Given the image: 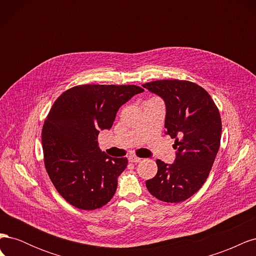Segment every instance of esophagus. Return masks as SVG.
<instances>
[{
  "instance_id": "obj_1",
  "label": "esophagus",
  "mask_w": 256,
  "mask_h": 256,
  "mask_svg": "<svg viewBox=\"0 0 256 256\" xmlns=\"http://www.w3.org/2000/svg\"><path fill=\"white\" fill-rule=\"evenodd\" d=\"M128 160H129V162H134V164H138V162L141 161V158L134 156V154H130V156L128 157Z\"/></svg>"
}]
</instances>
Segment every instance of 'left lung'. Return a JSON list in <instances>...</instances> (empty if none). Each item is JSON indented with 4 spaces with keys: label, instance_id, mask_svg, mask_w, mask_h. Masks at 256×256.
<instances>
[{
    "label": "left lung",
    "instance_id": "left-lung-1",
    "mask_svg": "<svg viewBox=\"0 0 256 256\" xmlns=\"http://www.w3.org/2000/svg\"><path fill=\"white\" fill-rule=\"evenodd\" d=\"M143 88L166 104V134L175 138L174 164L157 160L158 172L146 182L150 194L180 203L200 189L218 154L222 124L218 108L200 85L184 80H158Z\"/></svg>",
    "mask_w": 256,
    "mask_h": 256
}]
</instances>
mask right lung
<instances>
[{
    "label": "right lung",
    "instance_id": "1",
    "mask_svg": "<svg viewBox=\"0 0 256 256\" xmlns=\"http://www.w3.org/2000/svg\"><path fill=\"white\" fill-rule=\"evenodd\" d=\"M142 92L136 85H78L53 104L42 132L44 166L69 204L94 210L115 194L128 160L108 156L97 138L112 127L120 108Z\"/></svg>",
    "mask_w": 256,
    "mask_h": 256
}]
</instances>
